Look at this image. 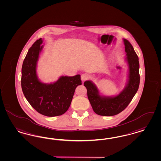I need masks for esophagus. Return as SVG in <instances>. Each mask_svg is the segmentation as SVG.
I'll return each mask as SVG.
<instances>
[{
	"label": "esophagus",
	"instance_id": "esophagus-1",
	"mask_svg": "<svg viewBox=\"0 0 161 161\" xmlns=\"http://www.w3.org/2000/svg\"><path fill=\"white\" fill-rule=\"evenodd\" d=\"M88 79V76L87 75H86V74H82L81 75V80H82V82H85Z\"/></svg>",
	"mask_w": 161,
	"mask_h": 161
}]
</instances>
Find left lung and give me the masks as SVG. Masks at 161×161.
Segmentation results:
<instances>
[{
  "label": "left lung",
  "instance_id": "1",
  "mask_svg": "<svg viewBox=\"0 0 161 161\" xmlns=\"http://www.w3.org/2000/svg\"><path fill=\"white\" fill-rule=\"evenodd\" d=\"M128 64V80L124 89L114 97L100 95L98 90L90 80L84 82L91 105L95 113L101 116H110L118 114L128 106L138 91L140 84L138 57L133 47L128 40L124 39Z\"/></svg>",
  "mask_w": 161,
  "mask_h": 161
}]
</instances>
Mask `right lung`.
Masks as SVG:
<instances>
[{
    "mask_svg": "<svg viewBox=\"0 0 161 161\" xmlns=\"http://www.w3.org/2000/svg\"><path fill=\"white\" fill-rule=\"evenodd\" d=\"M42 38L29 49L21 70V88L27 100L38 113L53 117L62 115L70 107L75 89L82 85L80 75L60 77L53 83H43L37 78L36 65L43 46Z\"/></svg>",
    "mask_w": 161,
    "mask_h": 161,
    "instance_id": "obj_1",
    "label": "right lung"
}]
</instances>
